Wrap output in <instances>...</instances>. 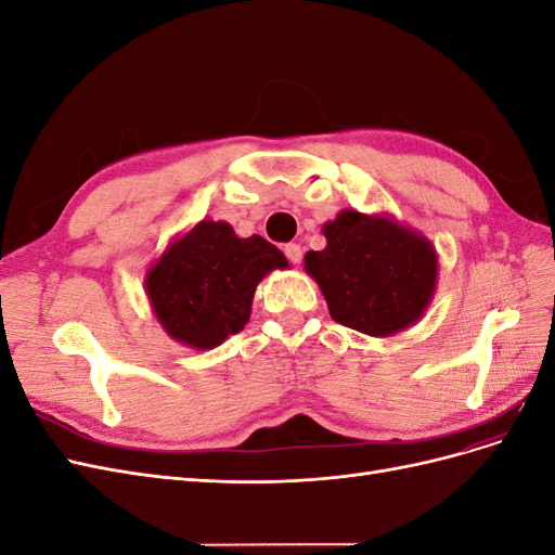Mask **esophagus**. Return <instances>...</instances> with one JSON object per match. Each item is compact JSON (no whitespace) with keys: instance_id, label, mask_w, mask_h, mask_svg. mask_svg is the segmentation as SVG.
Wrapping results in <instances>:
<instances>
[{"instance_id":"obj_1","label":"esophagus","mask_w":555,"mask_h":555,"mask_svg":"<svg viewBox=\"0 0 555 555\" xmlns=\"http://www.w3.org/2000/svg\"><path fill=\"white\" fill-rule=\"evenodd\" d=\"M284 255H287V259L292 261V263H300V259H304V249H300V245H296V243H289V245H284Z\"/></svg>"}]
</instances>
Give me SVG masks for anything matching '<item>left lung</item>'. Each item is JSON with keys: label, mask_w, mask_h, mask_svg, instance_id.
I'll list each match as a JSON object with an SVG mask.
<instances>
[{"label": "left lung", "mask_w": 555, "mask_h": 555, "mask_svg": "<svg viewBox=\"0 0 555 555\" xmlns=\"http://www.w3.org/2000/svg\"><path fill=\"white\" fill-rule=\"evenodd\" d=\"M326 247L306 255L335 322L373 338L414 326L438 287L433 243L391 215L345 208L322 227Z\"/></svg>", "instance_id": "obj_1"}]
</instances>
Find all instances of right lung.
<instances>
[{"label": "right lung", "instance_id": "1", "mask_svg": "<svg viewBox=\"0 0 555 555\" xmlns=\"http://www.w3.org/2000/svg\"><path fill=\"white\" fill-rule=\"evenodd\" d=\"M289 268L261 236L241 238L229 222L201 220L150 263L145 294L164 333L206 351L245 328L257 284Z\"/></svg>", "mask_w": 555, "mask_h": 555}]
</instances>
